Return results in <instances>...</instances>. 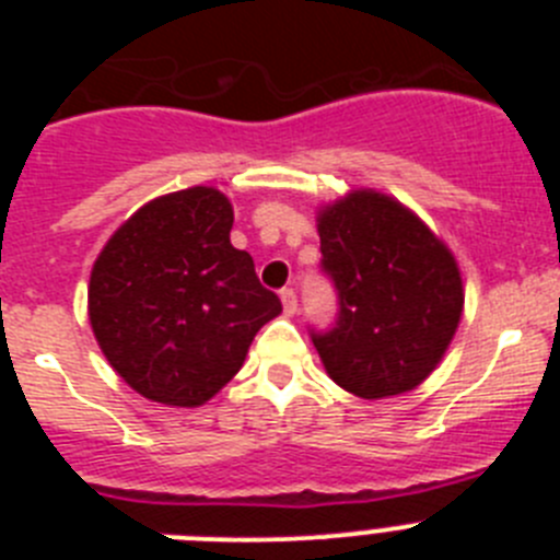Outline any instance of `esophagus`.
I'll list each match as a JSON object with an SVG mask.
<instances>
[{"label":"esophagus","instance_id":"1","mask_svg":"<svg viewBox=\"0 0 560 560\" xmlns=\"http://www.w3.org/2000/svg\"><path fill=\"white\" fill-rule=\"evenodd\" d=\"M280 300H283L285 314H294V311H296V291L294 289H283V291H280Z\"/></svg>","mask_w":560,"mask_h":560}]
</instances>
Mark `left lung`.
Returning a JSON list of instances; mask_svg holds the SVG:
<instances>
[{"label": "left lung", "mask_w": 560, "mask_h": 560, "mask_svg": "<svg viewBox=\"0 0 560 560\" xmlns=\"http://www.w3.org/2000/svg\"><path fill=\"white\" fill-rule=\"evenodd\" d=\"M323 275L336 323L311 328L325 370L359 398L407 393L446 353L463 314L452 252L404 205L355 190L319 215Z\"/></svg>", "instance_id": "left-lung-1"}]
</instances>
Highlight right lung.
<instances>
[{
	"mask_svg": "<svg viewBox=\"0 0 560 560\" xmlns=\"http://www.w3.org/2000/svg\"><path fill=\"white\" fill-rule=\"evenodd\" d=\"M230 199L190 187L133 212L97 257L92 330L108 364L145 398L201 407L283 311L249 252L230 244Z\"/></svg>",
	"mask_w": 560,
	"mask_h": 560,
	"instance_id": "1",
	"label": "right lung"
}]
</instances>
